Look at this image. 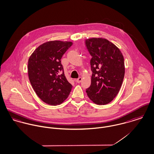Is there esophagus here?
I'll return each mask as SVG.
<instances>
[{"label": "esophagus", "mask_w": 154, "mask_h": 154, "mask_svg": "<svg viewBox=\"0 0 154 154\" xmlns=\"http://www.w3.org/2000/svg\"><path fill=\"white\" fill-rule=\"evenodd\" d=\"M82 81V77H79V79H77V80H76V82L78 83H81V82Z\"/></svg>", "instance_id": "34e87169"}]
</instances>
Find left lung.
Segmentation results:
<instances>
[{
  "label": "left lung",
  "instance_id": "8db88e82",
  "mask_svg": "<svg viewBox=\"0 0 154 154\" xmlns=\"http://www.w3.org/2000/svg\"><path fill=\"white\" fill-rule=\"evenodd\" d=\"M85 42L92 56L90 65L93 72L87 94L97 104H108L117 96L123 83L125 70L123 56L119 49L106 39L88 38Z\"/></svg>",
  "mask_w": 154,
  "mask_h": 154
}]
</instances>
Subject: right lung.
<instances>
[{"label": "right lung", "mask_w": 154, "mask_h": 154, "mask_svg": "<svg viewBox=\"0 0 154 154\" xmlns=\"http://www.w3.org/2000/svg\"><path fill=\"white\" fill-rule=\"evenodd\" d=\"M69 41H51L39 45L28 60L30 83L44 102L57 106L68 97L72 85L67 81L61 59L72 45Z\"/></svg>", "instance_id": "add662e5"}]
</instances>
